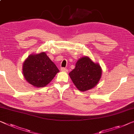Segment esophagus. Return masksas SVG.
<instances>
[{
    "mask_svg": "<svg viewBox=\"0 0 134 134\" xmlns=\"http://www.w3.org/2000/svg\"><path fill=\"white\" fill-rule=\"evenodd\" d=\"M61 70L62 71H65V72H66V71H67V69H65V68H64V67H61Z\"/></svg>",
    "mask_w": 134,
    "mask_h": 134,
    "instance_id": "esophagus-1",
    "label": "esophagus"
}]
</instances>
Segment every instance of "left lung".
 <instances>
[{
    "label": "left lung",
    "instance_id": "left-lung-1",
    "mask_svg": "<svg viewBox=\"0 0 134 134\" xmlns=\"http://www.w3.org/2000/svg\"><path fill=\"white\" fill-rule=\"evenodd\" d=\"M102 75L100 65L94 63L88 57L81 58L69 76L79 90L85 91L93 88L99 82Z\"/></svg>",
    "mask_w": 134,
    "mask_h": 134
}]
</instances>
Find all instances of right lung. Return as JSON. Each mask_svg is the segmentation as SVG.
Returning a JSON list of instances; mask_svg holds the SVG:
<instances>
[{
	"mask_svg": "<svg viewBox=\"0 0 134 134\" xmlns=\"http://www.w3.org/2000/svg\"><path fill=\"white\" fill-rule=\"evenodd\" d=\"M23 65L25 78L36 87H45L59 72L56 65L44 52L30 55Z\"/></svg>",
	"mask_w": 134,
	"mask_h": 134,
	"instance_id": "obj_1",
	"label": "right lung"
}]
</instances>
